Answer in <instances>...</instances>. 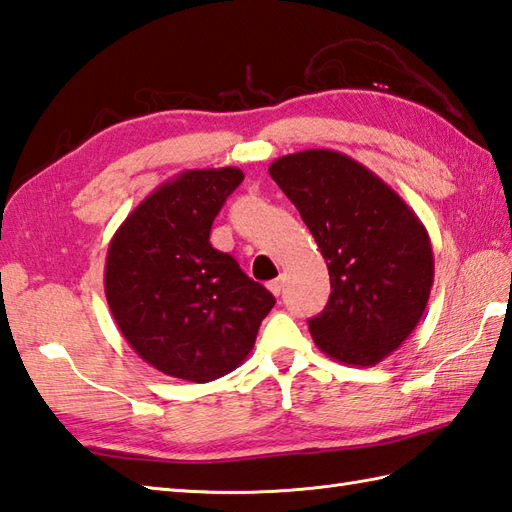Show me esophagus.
<instances>
[{"instance_id": "esophagus-1", "label": "esophagus", "mask_w": 512, "mask_h": 512, "mask_svg": "<svg viewBox=\"0 0 512 512\" xmlns=\"http://www.w3.org/2000/svg\"><path fill=\"white\" fill-rule=\"evenodd\" d=\"M282 287H285V280L282 278H276V280H271L269 285H267V289L274 293V295H280L282 293Z\"/></svg>"}]
</instances>
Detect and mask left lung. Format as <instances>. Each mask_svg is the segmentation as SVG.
Returning a JSON list of instances; mask_svg holds the SVG:
<instances>
[{
	"mask_svg": "<svg viewBox=\"0 0 512 512\" xmlns=\"http://www.w3.org/2000/svg\"><path fill=\"white\" fill-rule=\"evenodd\" d=\"M269 175L298 208L331 276V298L309 320L315 346L348 366H374L420 322L434 285V252L416 212L352 157L291 153Z\"/></svg>",
	"mask_w": 512,
	"mask_h": 512,
	"instance_id": "left-lung-1",
	"label": "left lung"
}]
</instances>
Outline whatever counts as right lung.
Here are the masks:
<instances>
[{"label": "right lung", "mask_w": 512, "mask_h": 512, "mask_svg": "<svg viewBox=\"0 0 512 512\" xmlns=\"http://www.w3.org/2000/svg\"><path fill=\"white\" fill-rule=\"evenodd\" d=\"M243 170L195 168L164 181L113 234L105 295L122 337L168 377L208 383L241 366L276 304L230 254L212 221Z\"/></svg>", "instance_id": "right-lung-1"}]
</instances>
